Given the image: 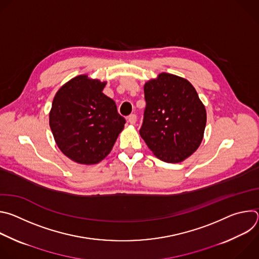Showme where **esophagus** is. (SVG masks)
<instances>
[{
	"instance_id": "esophagus-1",
	"label": "esophagus",
	"mask_w": 259,
	"mask_h": 259,
	"mask_svg": "<svg viewBox=\"0 0 259 259\" xmlns=\"http://www.w3.org/2000/svg\"><path fill=\"white\" fill-rule=\"evenodd\" d=\"M136 121H137V116H136L135 114H131V115L128 117V122H129L130 124L134 125V124L136 123Z\"/></svg>"
}]
</instances>
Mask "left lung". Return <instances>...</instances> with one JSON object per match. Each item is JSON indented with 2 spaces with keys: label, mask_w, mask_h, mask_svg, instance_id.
<instances>
[{
  "label": "left lung",
  "mask_w": 259,
  "mask_h": 259,
  "mask_svg": "<svg viewBox=\"0 0 259 259\" xmlns=\"http://www.w3.org/2000/svg\"><path fill=\"white\" fill-rule=\"evenodd\" d=\"M145 108L139 130L154 155L179 163L200 146L206 127V109L186 79L162 72L144 85Z\"/></svg>",
  "instance_id": "1"
}]
</instances>
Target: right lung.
Instances as JSON below:
<instances>
[{"label": "right lung", "mask_w": 259, "mask_h": 259, "mask_svg": "<svg viewBox=\"0 0 259 259\" xmlns=\"http://www.w3.org/2000/svg\"><path fill=\"white\" fill-rule=\"evenodd\" d=\"M105 82L81 75L56 93L49 124L56 144L70 160L97 164L112 151L126 120L116 102L102 93Z\"/></svg>", "instance_id": "obj_1"}]
</instances>
